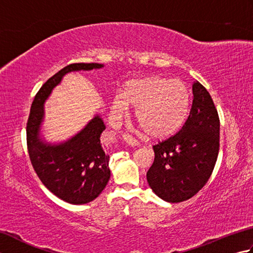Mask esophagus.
Returning <instances> with one entry per match:
<instances>
[{"mask_svg":"<svg viewBox=\"0 0 253 253\" xmlns=\"http://www.w3.org/2000/svg\"><path fill=\"white\" fill-rule=\"evenodd\" d=\"M123 139H124V141H125L128 144V146H130V147L138 146V142H137L136 139H133L129 135H123Z\"/></svg>","mask_w":253,"mask_h":253,"instance_id":"34e87169","label":"esophagus"}]
</instances>
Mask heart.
<instances>
[{"mask_svg": "<svg viewBox=\"0 0 253 253\" xmlns=\"http://www.w3.org/2000/svg\"><path fill=\"white\" fill-rule=\"evenodd\" d=\"M137 109L140 126L154 139L173 136L184 125L190 109V95L179 79L149 76L127 82L123 96L112 101V114L120 120L129 109Z\"/></svg>", "mask_w": 253, "mask_h": 253, "instance_id": "1", "label": "heart"}]
</instances>
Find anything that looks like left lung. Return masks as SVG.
Listing matches in <instances>:
<instances>
[{
  "label": "left lung",
  "instance_id": "obj_1",
  "mask_svg": "<svg viewBox=\"0 0 253 253\" xmlns=\"http://www.w3.org/2000/svg\"><path fill=\"white\" fill-rule=\"evenodd\" d=\"M191 110L181 129L153 146L154 162L147 173L153 192L170 203L188 200L207 184L219 150V118L203 85L192 84Z\"/></svg>",
  "mask_w": 253,
  "mask_h": 253
}]
</instances>
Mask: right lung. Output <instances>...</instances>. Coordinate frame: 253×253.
I'll return each mask as SVG.
<instances>
[{"instance_id": "1", "label": "right lung", "mask_w": 253, "mask_h": 253, "mask_svg": "<svg viewBox=\"0 0 253 253\" xmlns=\"http://www.w3.org/2000/svg\"><path fill=\"white\" fill-rule=\"evenodd\" d=\"M103 66L98 63H76L61 69L38 91L27 122V147L35 171L53 195L71 204L94 200L109 182L110 157L103 151L100 141L105 125L102 118L95 115L84 129L68 140L57 144L46 143L40 137L44 102L64 75Z\"/></svg>"}]
</instances>
